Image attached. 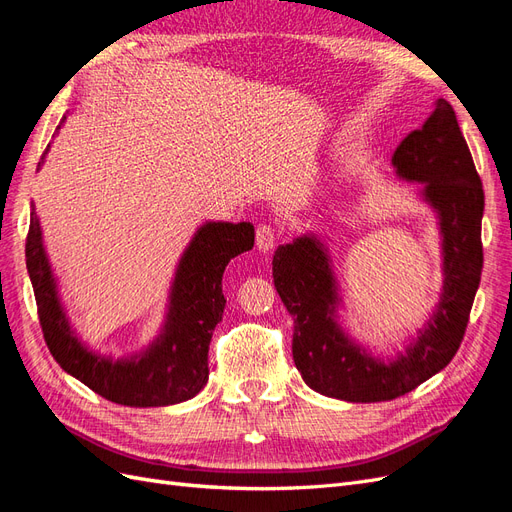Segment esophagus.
I'll return each mask as SVG.
<instances>
[{
  "instance_id": "34e87169",
  "label": "esophagus",
  "mask_w": 512,
  "mask_h": 512,
  "mask_svg": "<svg viewBox=\"0 0 512 512\" xmlns=\"http://www.w3.org/2000/svg\"><path fill=\"white\" fill-rule=\"evenodd\" d=\"M275 239H277V232L271 226H267V224L258 226V230H256V247H258L260 252L273 250Z\"/></svg>"
}]
</instances>
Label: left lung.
<instances>
[{"mask_svg":"<svg viewBox=\"0 0 512 512\" xmlns=\"http://www.w3.org/2000/svg\"><path fill=\"white\" fill-rule=\"evenodd\" d=\"M391 162L399 179L421 183L442 237L440 301L404 352L378 359L339 324L342 299L331 256L316 235L280 245L273 256V284L292 316L294 365L309 389L354 404L406 395L451 363L483 269V183L453 106L440 98L423 126L399 143Z\"/></svg>","mask_w":512,"mask_h":512,"instance_id":"obj_1","label":"left lung"}]
</instances>
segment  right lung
I'll list each match as a JSON object with an SVG mask.
<instances>
[{"label": "right lung", "instance_id": "obj_1", "mask_svg": "<svg viewBox=\"0 0 512 512\" xmlns=\"http://www.w3.org/2000/svg\"><path fill=\"white\" fill-rule=\"evenodd\" d=\"M64 121L66 117L61 123ZM252 247L254 226L250 222H207L200 226L177 265L160 335L145 350L115 361L89 350L72 329L44 252L40 220L32 211L25 260L44 342L61 369L115 404L158 408L192 399L209 380L211 335L226 305L224 269L232 258Z\"/></svg>", "mask_w": 512, "mask_h": 512}]
</instances>
